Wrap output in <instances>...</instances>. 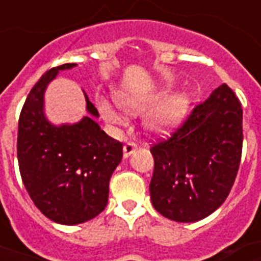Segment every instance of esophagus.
I'll return each instance as SVG.
<instances>
[{"label": "esophagus", "mask_w": 261, "mask_h": 261, "mask_svg": "<svg viewBox=\"0 0 261 261\" xmlns=\"http://www.w3.org/2000/svg\"><path fill=\"white\" fill-rule=\"evenodd\" d=\"M135 150H137V145H135L134 142H127L126 145L123 146V155L127 159V157L133 154Z\"/></svg>", "instance_id": "34e87169"}]
</instances>
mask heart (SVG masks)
<instances>
[{
	"mask_svg": "<svg viewBox=\"0 0 261 261\" xmlns=\"http://www.w3.org/2000/svg\"><path fill=\"white\" fill-rule=\"evenodd\" d=\"M163 97V94H157L150 98H139L128 94H120L119 102L120 106L131 114H139L146 108L151 107ZM191 98L186 92H176L168 96L154 106L145 116V126L153 134H169L178 124L184 120L187 112L190 110ZM98 110L106 120L112 124L122 126L126 122V116L122 111L112 106V102L101 97L98 100Z\"/></svg>",
	"mask_w": 261,
	"mask_h": 261,
	"instance_id": "heart-1",
	"label": "heart"
}]
</instances>
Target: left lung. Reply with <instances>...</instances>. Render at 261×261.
Returning <instances> with one entry per match:
<instances>
[{
	"label": "left lung",
	"mask_w": 261,
	"mask_h": 261,
	"mask_svg": "<svg viewBox=\"0 0 261 261\" xmlns=\"http://www.w3.org/2000/svg\"><path fill=\"white\" fill-rule=\"evenodd\" d=\"M154 172L149 191L160 214L196 222L213 214L230 192L243 151V108L222 84L172 134L150 147Z\"/></svg>",
	"instance_id": "1"
}]
</instances>
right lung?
I'll return each instance as SVG.
<instances>
[{
    "label": "right lung",
    "instance_id": "right-lung-1",
    "mask_svg": "<svg viewBox=\"0 0 261 261\" xmlns=\"http://www.w3.org/2000/svg\"><path fill=\"white\" fill-rule=\"evenodd\" d=\"M53 67L35 84L18 119L17 159L20 174L32 202L47 218L79 225L98 215L108 203L110 178L122 161L123 145L100 128L93 118L54 126L44 115V92L61 70ZM87 100V110L98 118Z\"/></svg>",
    "mask_w": 261,
    "mask_h": 261
}]
</instances>
